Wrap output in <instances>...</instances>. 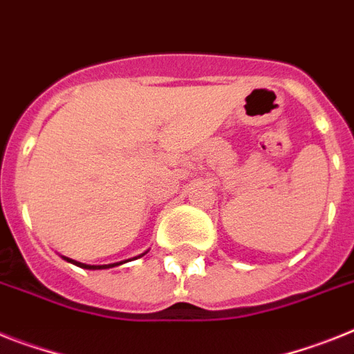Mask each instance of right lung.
<instances>
[{
	"label": "right lung",
	"mask_w": 354,
	"mask_h": 354,
	"mask_svg": "<svg viewBox=\"0 0 354 354\" xmlns=\"http://www.w3.org/2000/svg\"><path fill=\"white\" fill-rule=\"evenodd\" d=\"M147 252H144V254L140 255H136V257H133V259H138V257H142V255H145ZM62 259L68 261V263L71 264H75V266H79V268H84V270H108V268H113V266H120V264L127 263V261H131V259H126V261H120V263H111V264H86V263H79V261H73L70 259V257H64L62 255Z\"/></svg>",
	"instance_id": "obj_1"
}]
</instances>
